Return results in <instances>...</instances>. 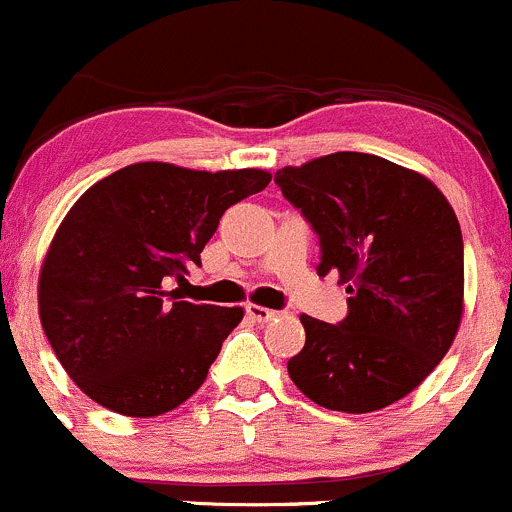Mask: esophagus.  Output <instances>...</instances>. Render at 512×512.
I'll use <instances>...</instances> for the list:
<instances>
[{
  "label": "esophagus",
  "mask_w": 512,
  "mask_h": 512,
  "mask_svg": "<svg viewBox=\"0 0 512 512\" xmlns=\"http://www.w3.org/2000/svg\"><path fill=\"white\" fill-rule=\"evenodd\" d=\"M246 313H249V316L254 318V321H258V323H268V321H273V318L278 316V311H271V308L256 306V303H249V306H246Z\"/></svg>",
  "instance_id": "esophagus-1"
}]
</instances>
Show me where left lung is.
I'll return each instance as SVG.
<instances>
[{"instance_id": "1", "label": "left lung", "mask_w": 512, "mask_h": 512, "mask_svg": "<svg viewBox=\"0 0 512 512\" xmlns=\"http://www.w3.org/2000/svg\"><path fill=\"white\" fill-rule=\"evenodd\" d=\"M273 181L316 231L318 276L348 283L336 326L301 316L306 346L288 376L323 408L381 411L421 386L458 331V219L421 174L361 151L286 166Z\"/></svg>"}]
</instances>
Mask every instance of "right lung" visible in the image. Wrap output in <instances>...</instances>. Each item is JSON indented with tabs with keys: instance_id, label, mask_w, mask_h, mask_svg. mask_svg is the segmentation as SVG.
Here are the masks:
<instances>
[{
	"instance_id": "obj_1",
	"label": "right lung",
	"mask_w": 512,
	"mask_h": 512,
	"mask_svg": "<svg viewBox=\"0 0 512 512\" xmlns=\"http://www.w3.org/2000/svg\"><path fill=\"white\" fill-rule=\"evenodd\" d=\"M268 181L258 169L209 174L144 161L84 191L49 246L39 316L91 401L151 418L199 391L244 311L181 301L166 288L201 266L224 211Z\"/></svg>"
}]
</instances>
